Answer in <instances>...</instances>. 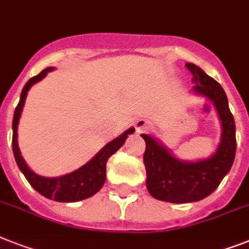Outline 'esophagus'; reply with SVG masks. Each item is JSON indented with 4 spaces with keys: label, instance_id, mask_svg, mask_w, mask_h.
Instances as JSON below:
<instances>
[{
    "label": "esophagus",
    "instance_id": "1",
    "mask_svg": "<svg viewBox=\"0 0 249 249\" xmlns=\"http://www.w3.org/2000/svg\"><path fill=\"white\" fill-rule=\"evenodd\" d=\"M136 131L137 132H142L145 129H147L150 127V122L147 120H139L136 122Z\"/></svg>",
    "mask_w": 249,
    "mask_h": 249
}]
</instances>
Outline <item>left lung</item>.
I'll return each instance as SVG.
<instances>
[{"label": "left lung", "instance_id": "8db88e82", "mask_svg": "<svg viewBox=\"0 0 249 249\" xmlns=\"http://www.w3.org/2000/svg\"><path fill=\"white\" fill-rule=\"evenodd\" d=\"M186 67L194 75L195 92L213 103L223 132L216 153L194 163L177 159L154 137L141 135L146 143L143 164L147 191L157 200L173 203L200 201L213 194L231 170L237 150L235 123L224 89L198 66L186 63Z\"/></svg>", "mask_w": 249, "mask_h": 249}]
</instances>
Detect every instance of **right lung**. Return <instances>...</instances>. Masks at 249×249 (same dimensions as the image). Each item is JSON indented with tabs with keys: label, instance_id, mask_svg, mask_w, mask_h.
<instances>
[{
	"label": "right lung",
	"instance_id": "add662e5",
	"mask_svg": "<svg viewBox=\"0 0 249 249\" xmlns=\"http://www.w3.org/2000/svg\"><path fill=\"white\" fill-rule=\"evenodd\" d=\"M52 70L53 67L43 70L39 75L29 80L22 89L20 102L16 107L15 113H14V121H12V150H14V157H15L18 166L20 168L22 174L25 176L30 186L36 192H39L47 198L58 201V202H76V201H81L88 198V197H91L102 188L107 178V161L117 150L121 149L129 133H133L135 128L131 127L127 131H124L120 137H117L109 143H107L106 146L103 147L89 163H86L85 165H83L72 173L57 177V178H46V177H40L34 173L33 170L29 169V166L24 161L21 154H20V150H18V124L24 104H25L29 89L34 84L40 81L43 77H46L47 73L51 72Z\"/></svg>",
	"mask_w": 249,
	"mask_h": 249
}]
</instances>
